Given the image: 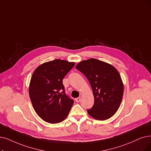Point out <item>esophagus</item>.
<instances>
[{"instance_id": "34e87169", "label": "esophagus", "mask_w": 151, "mask_h": 151, "mask_svg": "<svg viewBox=\"0 0 151 151\" xmlns=\"http://www.w3.org/2000/svg\"><path fill=\"white\" fill-rule=\"evenodd\" d=\"M81 98L80 97H78V98H77V99H76V101H77V102H79L80 101H81Z\"/></svg>"}]
</instances>
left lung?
<instances>
[{
	"label": "left lung",
	"instance_id": "8db88e82",
	"mask_svg": "<svg viewBox=\"0 0 151 151\" xmlns=\"http://www.w3.org/2000/svg\"><path fill=\"white\" fill-rule=\"evenodd\" d=\"M76 69L85 76L91 86L94 104L88 113L98 120L111 118L117 111L123 95V83L113 65L96 59L83 61Z\"/></svg>",
	"mask_w": 151,
	"mask_h": 151
}]
</instances>
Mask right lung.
Returning <instances> with one entry per match:
<instances>
[{"label": "right lung", "mask_w": 151, "mask_h": 151, "mask_svg": "<svg viewBox=\"0 0 151 151\" xmlns=\"http://www.w3.org/2000/svg\"><path fill=\"white\" fill-rule=\"evenodd\" d=\"M75 65L55 59L40 65L30 81L29 95L38 115L50 123H58L67 117L74 100L65 92L64 77Z\"/></svg>", "instance_id": "1"}]
</instances>
